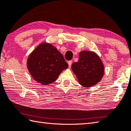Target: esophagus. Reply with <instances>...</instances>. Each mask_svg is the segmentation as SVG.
Masks as SVG:
<instances>
[{
  "label": "esophagus",
  "mask_w": 131,
  "mask_h": 131,
  "mask_svg": "<svg viewBox=\"0 0 131 131\" xmlns=\"http://www.w3.org/2000/svg\"><path fill=\"white\" fill-rule=\"evenodd\" d=\"M72 60H70L68 62V66H69V67L70 68H71V65H72Z\"/></svg>",
  "instance_id": "1"
}]
</instances>
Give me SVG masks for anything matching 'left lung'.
Segmentation results:
<instances>
[{
	"instance_id": "8db88e82",
	"label": "left lung",
	"mask_w": 131,
	"mask_h": 131,
	"mask_svg": "<svg viewBox=\"0 0 131 131\" xmlns=\"http://www.w3.org/2000/svg\"><path fill=\"white\" fill-rule=\"evenodd\" d=\"M71 68L79 83L85 87H90L96 84L104 75V68L102 61L93 52H80L79 60L73 63Z\"/></svg>"
}]
</instances>
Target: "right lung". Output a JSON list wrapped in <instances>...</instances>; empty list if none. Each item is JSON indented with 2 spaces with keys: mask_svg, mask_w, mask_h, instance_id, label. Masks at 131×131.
<instances>
[{
  "mask_svg": "<svg viewBox=\"0 0 131 131\" xmlns=\"http://www.w3.org/2000/svg\"><path fill=\"white\" fill-rule=\"evenodd\" d=\"M68 64L58 50L48 43L39 45L28 57L27 68L34 79L43 85L55 81Z\"/></svg>",
  "mask_w": 131,
  "mask_h": 131,
  "instance_id": "add662e5",
  "label": "right lung"
}]
</instances>
